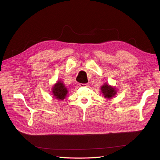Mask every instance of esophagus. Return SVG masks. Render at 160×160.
Instances as JSON below:
<instances>
[{
    "label": "esophagus",
    "mask_w": 160,
    "mask_h": 160,
    "mask_svg": "<svg viewBox=\"0 0 160 160\" xmlns=\"http://www.w3.org/2000/svg\"><path fill=\"white\" fill-rule=\"evenodd\" d=\"M80 87H88V84H82V83H80Z\"/></svg>",
    "instance_id": "34e87169"
}]
</instances>
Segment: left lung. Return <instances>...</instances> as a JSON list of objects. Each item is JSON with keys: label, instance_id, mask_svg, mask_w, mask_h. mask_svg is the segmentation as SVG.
I'll return each instance as SVG.
<instances>
[{"label": "left lung", "instance_id": "8db88e82", "mask_svg": "<svg viewBox=\"0 0 160 160\" xmlns=\"http://www.w3.org/2000/svg\"><path fill=\"white\" fill-rule=\"evenodd\" d=\"M101 91L105 98L111 99L116 94V91L115 88L110 87L108 84H105L103 87H101Z\"/></svg>", "mask_w": 160, "mask_h": 160}]
</instances>
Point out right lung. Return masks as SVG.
I'll return each instance as SVG.
<instances>
[{
    "instance_id": "obj_1",
    "label": "right lung",
    "mask_w": 160,
    "mask_h": 160,
    "mask_svg": "<svg viewBox=\"0 0 160 160\" xmlns=\"http://www.w3.org/2000/svg\"><path fill=\"white\" fill-rule=\"evenodd\" d=\"M52 92L56 99L58 100H63L67 95L68 90L61 81H58L53 87Z\"/></svg>"
}]
</instances>
